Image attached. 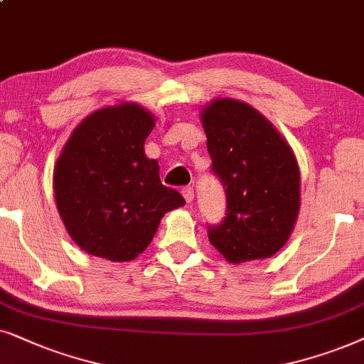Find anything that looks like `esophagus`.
I'll return each mask as SVG.
<instances>
[{"label": "esophagus", "mask_w": 364, "mask_h": 364, "mask_svg": "<svg viewBox=\"0 0 364 364\" xmlns=\"http://www.w3.org/2000/svg\"><path fill=\"white\" fill-rule=\"evenodd\" d=\"M183 196H185L186 203H193V200H195V190H193V186H185L181 190Z\"/></svg>", "instance_id": "34e87169"}]
</instances>
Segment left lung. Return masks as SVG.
I'll list each match as a JSON object with an SVG mask.
<instances>
[{
	"instance_id": "8db88e82",
	"label": "left lung",
	"mask_w": 364,
	"mask_h": 364,
	"mask_svg": "<svg viewBox=\"0 0 364 364\" xmlns=\"http://www.w3.org/2000/svg\"><path fill=\"white\" fill-rule=\"evenodd\" d=\"M201 121L211 173L226 195V215L208 225V240L230 263L269 258L298 218L296 158L273 124L241 101H213Z\"/></svg>"
}]
</instances>
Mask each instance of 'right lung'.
Returning <instances> with one entry per match:
<instances>
[{"label":"right lung","mask_w":364,"mask_h":364,"mask_svg":"<svg viewBox=\"0 0 364 364\" xmlns=\"http://www.w3.org/2000/svg\"><path fill=\"white\" fill-rule=\"evenodd\" d=\"M153 128L141 106H109L77 126L58 158V211L88 255L134 259L151 243L164 213L185 205L176 190L161 185L156 159L144 154Z\"/></svg>","instance_id":"1"}]
</instances>
